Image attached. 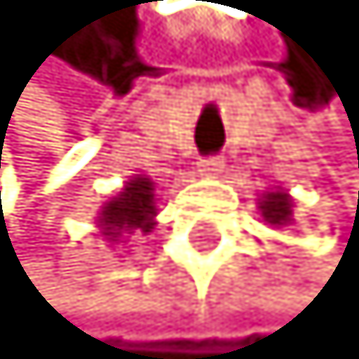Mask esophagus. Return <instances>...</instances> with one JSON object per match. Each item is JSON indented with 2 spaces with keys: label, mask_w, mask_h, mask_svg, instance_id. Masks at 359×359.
I'll list each match as a JSON object with an SVG mask.
<instances>
[{
  "label": "esophagus",
  "mask_w": 359,
  "mask_h": 359,
  "mask_svg": "<svg viewBox=\"0 0 359 359\" xmlns=\"http://www.w3.org/2000/svg\"><path fill=\"white\" fill-rule=\"evenodd\" d=\"M198 170H201V177H219V173L224 170V158H222V156H207V158H201V161H198Z\"/></svg>",
  "instance_id": "esophagus-1"
}]
</instances>
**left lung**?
Returning a JSON list of instances; mask_svg holds the SVG:
<instances>
[{"label":"left lung","mask_w":359,"mask_h":359,"mask_svg":"<svg viewBox=\"0 0 359 359\" xmlns=\"http://www.w3.org/2000/svg\"><path fill=\"white\" fill-rule=\"evenodd\" d=\"M261 216L267 224H276V228H282V224H291L294 222V201L288 191H267L261 198Z\"/></svg>","instance_id":"1"}]
</instances>
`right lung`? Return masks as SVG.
Segmentation results:
<instances>
[{
  "label": "right lung",
  "mask_w": 359,
  "mask_h": 359,
  "mask_svg": "<svg viewBox=\"0 0 359 359\" xmlns=\"http://www.w3.org/2000/svg\"><path fill=\"white\" fill-rule=\"evenodd\" d=\"M156 219V186L147 177H135L126 182L116 198H110L98 212V228L101 233L116 243L122 233H147Z\"/></svg>",
  "instance_id": "add662e5"
}]
</instances>
